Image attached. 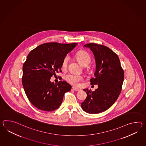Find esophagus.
Masks as SVG:
<instances>
[{"label": "esophagus", "instance_id": "esophagus-1", "mask_svg": "<svg viewBox=\"0 0 146 146\" xmlns=\"http://www.w3.org/2000/svg\"><path fill=\"white\" fill-rule=\"evenodd\" d=\"M72 90H73V91H79L80 90V89H79L78 88H75V87H72Z\"/></svg>", "mask_w": 146, "mask_h": 146}]
</instances>
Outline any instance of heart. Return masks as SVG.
<instances>
[{
  "mask_svg": "<svg viewBox=\"0 0 146 146\" xmlns=\"http://www.w3.org/2000/svg\"><path fill=\"white\" fill-rule=\"evenodd\" d=\"M76 58L81 64L86 66L88 65L91 61V57L87 52L85 51H81L78 52L76 55ZM68 56H66L63 59L62 62V67L63 68H66L68 66ZM65 79L66 81L68 82L69 83L74 85H78L79 83L83 80V76L81 75L75 74H68L65 76Z\"/></svg>",
  "mask_w": 146,
  "mask_h": 146,
  "instance_id": "1",
  "label": "heart"
}]
</instances>
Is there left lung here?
I'll list each match as a JSON object with an SVG mask.
<instances>
[{
  "label": "left lung",
  "mask_w": 146,
  "mask_h": 146,
  "mask_svg": "<svg viewBox=\"0 0 146 146\" xmlns=\"http://www.w3.org/2000/svg\"><path fill=\"white\" fill-rule=\"evenodd\" d=\"M93 53L96 62L95 78L92 85H98L95 91L83 90L87 94L81 107L88 113L103 112L110 108L119 96L124 80V72L118 55L104 45L88 43L84 46Z\"/></svg>",
  "instance_id": "8db88e82"
}]
</instances>
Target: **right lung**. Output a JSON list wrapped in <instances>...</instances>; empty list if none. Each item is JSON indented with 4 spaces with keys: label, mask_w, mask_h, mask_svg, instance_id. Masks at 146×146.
<instances>
[{
    "label": "right lung",
    "mask_w": 146,
    "mask_h": 146,
    "mask_svg": "<svg viewBox=\"0 0 146 146\" xmlns=\"http://www.w3.org/2000/svg\"><path fill=\"white\" fill-rule=\"evenodd\" d=\"M78 43H46L33 50L23 65L22 83L26 95L33 105L40 110H56L66 92L72 86L64 81L58 84L50 81L55 73L61 71L64 58Z\"/></svg>",
    "instance_id": "right-lung-1"
}]
</instances>
